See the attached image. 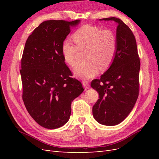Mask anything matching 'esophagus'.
<instances>
[{
    "mask_svg": "<svg viewBox=\"0 0 159 159\" xmlns=\"http://www.w3.org/2000/svg\"><path fill=\"white\" fill-rule=\"evenodd\" d=\"M82 84H83L84 88L85 89H88L89 88V84L88 81H84L83 82H82Z\"/></svg>",
    "mask_w": 159,
    "mask_h": 159,
    "instance_id": "34e87169",
    "label": "esophagus"
}]
</instances>
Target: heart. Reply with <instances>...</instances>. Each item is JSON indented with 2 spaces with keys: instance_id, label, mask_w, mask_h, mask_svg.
Returning <instances> with one entry per match:
<instances>
[{
  "instance_id": "obj_1",
  "label": "heart",
  "mask_w": 159,
  "mask_h": 159,
  "mask_svg": "<svg viewBox=\"0 0 159 159\" xmlns=\"http://www.w3.org/2000/svg\"><path fill=\"white\" fill-rule=\"evenodd\" d=\"M76 46L69 40L61 45V52L65 61L71 67L78 63L79 50H87L86 61L74 70L75 75L81 79H90L97 75L99 68L105 70L111 65L117 50V38L111 29L85 25L81 26L73 34Z\"/></svg>"
}]
</instances>
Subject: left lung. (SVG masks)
<instances>
[{
  "instance_id": "8db88e82",
  "label": "left lung",
  "mask_w": 159,
  "mask_h": 159,
  "mask_svg": "<svg viewBox=\"0 0 159 159\" xmlns=\"http://www.w3.org/2000/svg\"><path fill=\"white\" fill-rule=\"evenodd\" d=\"M99 20H113L117 23V50L109 69L100 79L91 81V88L99 95L92 111L98 123L113 126L128 116L137 102L140 59L133 33L121 19L110 17Z\"/></svg>"
}]
</instances>
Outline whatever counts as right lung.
Instances as JSON below:
<instances>
[{"label": "right lung", "mask_w": 159, "mask_h": 159, "mask_svg": "<svg viewBox=\"0 0 159 159\" xmlns=\"http://www.w3.org/2000/svg\"><path fill=\"white\" fill-rule=\"evenodd\" d=\"M80 20L42 22L26 42L21 60L22 99L40 126L54 129L68 121L72 101L83 92L62 56L61 45Z\"/></svg>", "instance_id": "1"}]
</instances>
